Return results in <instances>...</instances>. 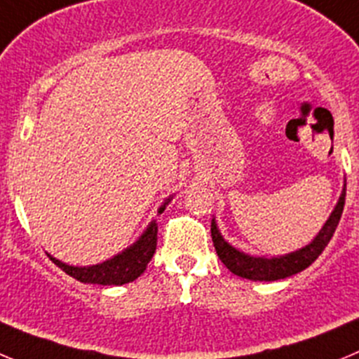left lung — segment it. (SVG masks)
<instances>
[{"label":"left lung","instance_id":"left-lung-1","mask_svg":"<svg viewBox=\"0 0 359 359\" xmlns=\"http://www.w3.org/2000/svg\"><path fill=\"white\" fill-rule=\"evenodd\" d=\"M344 205H346V187L341 191L340 200H338L337 207L331 212L330 219L324 223V226L317 233L316 239L311 241L310 244H306L304 248H301V250L287 253V255L273 257V259L246 255L243 251L230 246L219 233L214 219L210 223V236H212V243L214 248H216L217 257H219L221 262L225 264L233 274L253 281L283 280V278H289L292 274L301 273V271L306 269L308 266H311V264L319 259V255L331 241L334 230H337L338 221H340L341 212H344Z\"/></svg>","mask_w":359,"mask_h":359}]
</instances>
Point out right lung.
<instances>
[{"instance_id": "obj_1", "label": "right lung", "mask_w": 359, "mask_h": 359, "mask_svg": "<svg viewBox=\"0 0 359 359\" xmlns=\"http://www.w3.org/2000/svg\"><path fill=\"white\" fill-rule=\"evenodd\" d=\"M172 200L170 196L166 202L161 205L159 214L163 212L164 207L168 205V202ZM157 246V223L152 221L149 226H147L145 232L142 233L136 243L133 246H129L127 250H123L122 253L115 255L113 259L106 260L102 264H97V266H88V267H78V266H67V264L60 262L55 257L48 255L56 266L62 271H65L69 276L76 278L81 283H97V285H123V283H129L134 281L140 274H143V271L147 269V264L152 260L154 253H156Z\"/></svg>"}]
</instances>
